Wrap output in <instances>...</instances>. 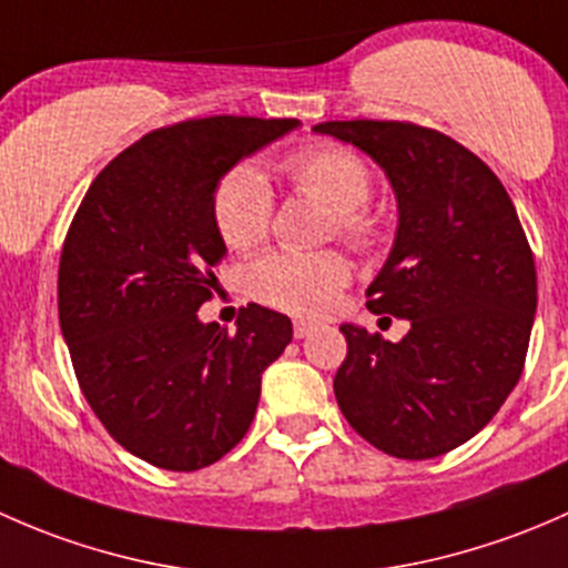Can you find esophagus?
Here are the masks:
<instances>
[{"label": "esophagus", "mask_w": 568, "mask_h": 568, "mask_svg": "<svg viewBox=\"0 0 568 568\" xmlns=\"http://www.w3.org/2000/svg\"><path fill=\"white\" fill-rule=\"evenodd\" d=\"M312 331H314V323H306V320H295V325H292L295 338H306Z\"/></svg>", "instance_id": "esophagus-1"}]
</instances>
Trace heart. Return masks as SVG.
Segmentation results:
<instances>
[{
  "label": "heart",
  "instance_id": "heart-1",
  "mask_svg": "<svg viewBox=\"0 0 568 568\" xmlns=\"http://www.w3.org/2000/svg\"><path fill=\"white\" fill-rule=\"evenodd\" d=\"M284 180L303 196L333 210V232L358 251L383 241V221L372 210L374 172L364 155L344 144H308L278 163ZM273 191L260 169L241 163L213 191V224L232 251L256 248L271 232ZM353 278L336 251H278L254 262L248 290L256 301L297 317H323Z\"/></svg>",
  "mask_w": 568,
  "mask_h": 568
}]
</instances>
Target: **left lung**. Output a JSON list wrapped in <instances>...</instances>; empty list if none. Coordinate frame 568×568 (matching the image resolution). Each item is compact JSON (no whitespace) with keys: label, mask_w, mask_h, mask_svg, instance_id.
Segmentation results:
<instances>
[{"label":"left lung","mask_w":568,"mask_h":568,"mask_svg":"<svg viewBox=\"0 0 568 568\" xmlns=\"http://www.w3.org/2000/svg\"><path fill=\"white\" fill-rule=\"evenodd\" d=\"M372 155L399 202L388 262L366 290L402 342L342 325L347 358L333 394L347 424L399 459L454 452L493 420L523 374L536 314V265L493 169L435 128L399 120L314 125Z\"/></svg>","instance_id":"8db88e82"}]
</instances>
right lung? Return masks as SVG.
Returning a JSON list of instances; mask_svg holds the SVG:
<instances>
[{
    "instance_id": "add662e5",
    "label": "right lung",
    "mask_w": 568,
    "mask_h": 568,
    "mask_svg": "<svg viewBox=\"0 0 568 568\" xmlns=\"http://www.w3.org/2000/svg\"><path fill=\"white\" fill-rule=\"evenodd\" d=\"M301 122L199 116L155 128L92 180L62 243L57 306L75 379L133 457L191 473L243 440L292 323L248 303L237 331L199 323L226 254L213 191Z\"/></svg>"
}]
</instances>
